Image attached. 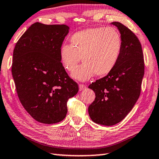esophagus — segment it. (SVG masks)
Listing matches in <instances>:
<instances>
[{
  "instance_id": "obj_1",
  "label": "esophagus",
  "mask_w": 159,
  "mask_h": 159,
  "mask_svg": "<svg viewBox=\"0 0 159 159\" xmlns=\"http://www.w3.org/2000/svg\"><path fill=\"white\" fill-rule=\"evenodd\" d=\"M79 90L80 91H82V90L85 89L87 86L85 85H83V84H79Z\"/></svg>"
}]
</instances>
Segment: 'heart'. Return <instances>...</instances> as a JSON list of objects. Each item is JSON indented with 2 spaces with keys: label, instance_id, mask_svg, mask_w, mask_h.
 <instances>
[{
  "label": "heart",
  "instance_id": "1",
  "mask_svg": "<svg viewBox=\"0 0 159 159\" xmlns=\"http://www.w3.org/2000/svg\"><path fill=\"white\" fill-rule=\"evenodd\" d=\"M71 44L60 48V59L64 67L72 72L83 59L84 63L72 74L73 79L86 81L94 74L104 76L116 66L122 51V39L116 28L87 29L74 33Z\"/></svg>",
  "mask_w": 159,
  "mask_h": 159
}]
</instances>
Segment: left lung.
Segmentation results:
<instances>
[{"label": "left lung", "instance_id": "left-lung-1", "mask_svg": "<svg viewBox=\"0 0 159 159\" xmlns=\"http://www.w3.org/2000/svg\"><path fill=\"white\" fill-rule=\"evenodd\" d=\"M111 24L119 30L122 39L121 56L109 74L89 86L96 94L88 108L89 117L93 122L104 126L120 122L132 110L139 97L144 75L139 40L121 23Z\"/></svg>", "mask_w": 159, "mask_h": 159}]
</instances>
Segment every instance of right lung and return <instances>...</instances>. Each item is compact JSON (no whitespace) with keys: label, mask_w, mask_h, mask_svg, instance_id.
<instances>
[{"label":"right lung","mask_w":159,"mask_h":159,"mask_svg":"<svg viewBox=\"0 0 159 159\" xmlns=\"http://www.w3.org/2000/svg\"><path fill=\"white\" fill-rule=\"evenodd\" d=\"M69 29L65 25L35 22L13 50L11 72L17 93L25 110L40 123L62 121L67 100L79 92L60 59V48Z\"/></svg>","instance_id":"add662e5"}]
</instances>
